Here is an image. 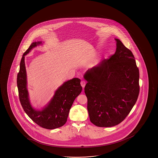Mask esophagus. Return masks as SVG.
<instances>
[{
    "label": "esophagus",
    "instance_id": "esophagus-1",
    "mask_svg": "<svg viewBox=\"0 0 158 158\" xmlns=\"http://www.w3.org/2000/svg\"><path fill=\"white\" fill-rule=\"evenodd\" d=\"M86 82L85 81H82L81 82V85L82 86V87L84 88V87H85V86Z\"/></svg>",
    "mask_w": 158,
    "mask_h": 158
}]
</instances>
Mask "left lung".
<instances>
[{
    "label": "left lung",
    "instance_id": "1",
    "mask_svg": "<svg viewBox=\"0 0 158 158\" xmlns=\"http://www.w3.org/2000/svg\"><path fill=\"white\" fill-rule=\"evenodd\" d=\"M116 52L87 70L85 93L91 122L111 127L123 121L138 99L139 71L132 52L115 38Z\"/></svg>",
    "mask_w": 158,
    "mask_h": 158
}]
</instances>
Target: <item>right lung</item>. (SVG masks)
I'll use <instances>...</instances> for the list:
<instances>
[{
	"label": "right lung",
	"instance_id": "add662e5",
	"mask_svg": "<svg viewBox=\"0 0 158 158\" xmlns=\"http://www.w3.org/2000/svg\"><path fill=\"white\" fill-rule=\"evenodd\" d=\"M42 44V42H33L24 53L20 61L17 84L20 103L26 113L37 125L45 129L52 130L61 127L66 123L71 106L76 97L82 92V87L80 79L73 78L64 82L57 89L51 101L42 110H37L32 107L27 87L25 56L33 48Z\"/></svg>",
	"mask_w": 158,
	"mask_h": 158
}]
</instances>
